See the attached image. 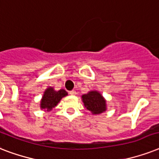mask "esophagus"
I'll return each instance as SVG.
<instances>
[{
  "instance_id": "1",
  "label": "esophagus",
  "mask_w": 159,
  "mask_h": 159,
  "mask_svg": "<svg viewBox=\"0 0 159 159\" xmlns=\"http://www.w3.org/2000/svg\"><path fill=\"white\" fill-rule=\"evenodd\" d=\"M69 94L71 95V96H76V95H77V92H76L75 90H72V91H70Z\"/></svg>"
}]
</instances>
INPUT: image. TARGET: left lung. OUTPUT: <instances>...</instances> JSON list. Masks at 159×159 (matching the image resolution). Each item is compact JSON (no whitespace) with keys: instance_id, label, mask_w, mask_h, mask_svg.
Instances as JSON below:
<instances>
[{"instance_id":"1","label":"left lung","mask_w":159,"mask_h":159,"mask_svg":"<svg viewBox=\"0 0 159 159\" xmlns=\"http://www.w3.org/2000/svg\"><path fill=\"white\" fill-rule=\"evenodd\" d=\"M82 101L85 107L92 115H99L106 111V100L105 99L102 93L98 91H90L82 96Z\"/></svg>"}]
</instances>
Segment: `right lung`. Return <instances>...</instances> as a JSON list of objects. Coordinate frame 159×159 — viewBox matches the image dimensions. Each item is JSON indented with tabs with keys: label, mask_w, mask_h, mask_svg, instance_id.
Instances as JSON below:
<instances>
[{
	"label": "right lung",
	"mask_w": 159,
	"mask_h": 159,
	"mask_svg": "<svg viewBox=\"0 0 159 159\" xmlns=\"http://www.w3.org/2000/svg\"><path fill=\"white\" fill-rule=\"evenodd\" d=\"M67 96V92L63 89L58 91L54 90L52 87H48L44 91L40 101V109L44 111H50L53 107L57 106L62 98Z\"/></svg>",
	"instance_id": "1"
}]
</instances>
